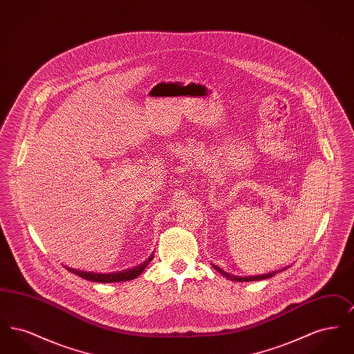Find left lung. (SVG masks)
<instances>
[{"label":"left lung","mask_w":354,"mask_h":354,"mask_svg":"<svg viewBox=\"0 0 354 354\" xmlns=\"http://www.w3.org/2000/svg\"><path fill=\"white\" fill-rule=\"evenodd\" d=\"M288 267L283 268V270H273L270 273H266V274H257V276H235L232 273H227L225 270H221L218 266H214V270H218L219 273H221L225 279H230L232 281H239V283H247V281H257V280H266V279H270L272 276H274L277 272H281V270H286Z\"/></svg>","instance_id":"left-lung-1"}]
</instances>
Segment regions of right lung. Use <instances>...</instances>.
Wrapping results in <instances>:
<instances>
[{"mask_svg": "<svg viewBox=\"0 0 354 354\" xmlns=\"http://www.w3.org/2000/svg\"><path fill=\"white\" fill-rule=\"evenodd\" d=\"M153 259V256H150L146 261H143L142 264L136 266L134 268H129V270H119V272H110V273H94V272H84V270H74V268H68L65 267L68 272L78 274L80 277H82L84 280L88 281H94V283H120V281H129V280H134L136 279L143 270H146V267L149 266V263Z\"/></svg>", "mask_w": 354, "mask_h": 354, "instance_id": "right-lung-1", "label": "right lung"}]
</instances>
